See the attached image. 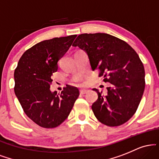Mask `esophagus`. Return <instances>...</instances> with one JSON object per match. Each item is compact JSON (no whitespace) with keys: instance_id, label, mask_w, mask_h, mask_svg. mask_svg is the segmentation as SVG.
I'll list each match as a JSON object with an SVG mask.
<instances>
[{"instance_id":"esophagus-1","label":"esophagus","mask_w":159,"mask_h":159,"mask_svg":"<svg viewBox=\"0 0 159 159\" xmlns=\"http://www.w3.org/2000/svg\"><path fill=\"white\" fill-rule=\"evenodd\" d=\"M87 93V90H80V93L82 94V95Z\"/></svg>"}]
</instances>
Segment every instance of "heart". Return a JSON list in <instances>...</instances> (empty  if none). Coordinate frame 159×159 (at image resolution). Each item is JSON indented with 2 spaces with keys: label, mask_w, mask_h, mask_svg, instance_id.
I'll use <instances>...</instances> for the list:
<instances>
[{
  "label": "heart",
  "mask_w": 159,
  "mask_h": 159,
  "mask_svg": "<svg viewBox=\"0 0 159 159\" xmlns=\"http://www.w3.org/2000/svg\"><path fill=\"white\" fill-rule=\"evenodd\" d=\"M78 82H79V83H80V84H81V79L78 80Z\"/></svg>",
  "instance_id": "1"
}]
</instances>
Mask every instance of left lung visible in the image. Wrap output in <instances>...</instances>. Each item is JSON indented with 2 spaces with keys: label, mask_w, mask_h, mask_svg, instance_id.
Here are the masks:
<instances>
[{
  "label": "left lung",
  "mask_w": 159,
  "mask_h": 159,
  "mask_svg": "<svg viewBox=\"0 0 159 159\" xmlns=\"http://www.w3.org/2000/svg\"><path fill=\"white\" fill-rule=\"evenodd\" d=\"M72 46L88 55L98 77L111 84L105 96L97 89L98 99L92 105L97 120L107 126H119L135 114L145 88V71L135 51L123 40L107 34H83Z\"/></svg>",
  "instance_id": "1"
}]
</instances>
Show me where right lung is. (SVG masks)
I'll return each instance as SVG.
<instances>
[{
	"label": "right lung",
	"mask_w": 159,
	"mask_h": 159,
	"mask_svg": "<svg viewBox=\"0 0 159 159\" xmlns=\"http://www.w3.org/2000/svg\"><path fill=\"white\" fill-rule=\"evenodd\" d=\"M77 35L56 37L37 43L22 54L14 72V91L24 112L39 126L55 128L64 122L79 96L75 87H64L61 94L51 92L52 75L58 61Z\"/></svg>",
	"instance_id": "right-lung-1"
}]
</instances>
